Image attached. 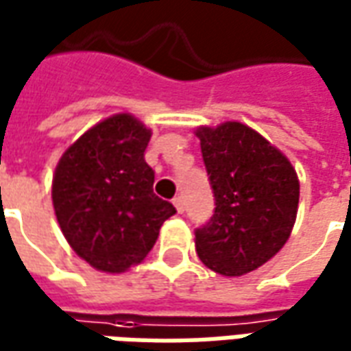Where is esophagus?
Segmentation results:
<instances>
[{
  "label": "esophagus",
  "instance_id": "34e87169",
  "mask_svg": "<svg viewBox=\"0 0 351 351\" xmlns=\"http://www.w3.org/2000/svg\"><path fill=\"white\" fill-rule=\"evenodd\" d=\"M173 205H175L176 213H184V201H182V197H180V195L173 199Z\"/></svg>",
  "mask_w": 351,
  "mask_h": 351
}]
</instances>
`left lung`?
Masks as SVG:
<instances>
[{"instance_id":"8db88e82","label":"left lung","mask_w":351,"mask_h":351,"mask_svg":"<svg viewBox=\"0 0 351 351\" xmlns=\"http://www.w3.org/2000/svg\"><path fill=\"white\" fill-rule=\"evenodd\" d=\"M214 214L195 229L199 259L223 276L256 271L276 256L291 235L299 178L276 146L241 122L201 125Z\"/></svg>"}]
</instances>
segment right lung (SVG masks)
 I'll return each mask as SVG.
<instances>
[{
	"instance_id": "1",
	"label": "right lung",
	"mask_w": 351,
	"mask_h": 351,
	"mask_svg": "<svg viewBox=\"0 0 351 351\" xmlns=\"http://www.w3.org/2000/svg\"><path fill=\"white\" fill-rule=\"evenodd\" d=\"M152 131L131 114L95 123L56 165L52 205L75 254L93 269L120 274L152 250L175 206L154 193L145 161Z\"/></svg>"
}]
</instances>
